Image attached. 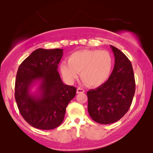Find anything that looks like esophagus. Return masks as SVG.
Segmentation results:
<instances>
[{"label": "esophagus", "instance_id": "obj_1", "mask_svg": "<svg viewBox=\"0 0 153 153\" xmlns=\"http://www.w3.org/2000/svg\"><path fill=\"white\" fill-rule=\"evenodd\" d=\"M85 91L82 88H78L76 89V93H84Z\"/></svg>", "mask_w": 153, "mask_h": 153}]
</instances>
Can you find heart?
<instances>
[{
  "mask_svg": "<svg viewBox=\"0 0 153 153\" xmlns=\"http://www.w3.org/2000/svg\"><path fill=\"white\" fill-rule=\"evenodd\" d=\"M113 59L106 51L82 49L73 52L68 63L62 62L60 71L63 78L72 82L80 73L81 81L89 87L100 86L106 82L111 72Z\"/></svg>",
  "mask_w": 153,
  "mask_h": 153,
  "instance_id": "b5f03b06",
  "label": "heart"
}]
</instances>
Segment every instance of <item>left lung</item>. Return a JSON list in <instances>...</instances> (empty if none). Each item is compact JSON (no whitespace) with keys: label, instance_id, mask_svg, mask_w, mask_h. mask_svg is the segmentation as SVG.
Listing matches in <instances>:
<instances>
[{"label":"left lung","instance_id":"left-lung-1","mask_svg":"<svg viewBox=\"0 0 153 153\" xmlns=\"http://www.w3.org/2000/svg\"><path fill=\"white\" fill-rule=\"evenodd\" d=\"M114 70L105 83L87 92L90 116L100 124L116 123L128 111L135 93L132 65L128 58L114 46Z\"/></svg>","mask_w":153,"mask_h":153}]
</instances>
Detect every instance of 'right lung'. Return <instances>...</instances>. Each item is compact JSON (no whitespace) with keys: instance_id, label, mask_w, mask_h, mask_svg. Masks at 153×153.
Returning <instances> with one entry per match:
<instances>
[{"instance_id":"1","label":"right lung","mask_w":153,"mask_h":153,"mask_svg":"<svg viewBox=\"0 0 153 153\" xmlns=\"http://www.w3.org/2000/svg\"><path fill=\"white\" fill-rule=\"evenodd\" d=\"M60 49H37L19 67L14 97L23 118L37 129H55L63 121L66 108L75 97L76 88L62 83L57 69L62 56ZM40 81L38 95L30 93Z\"/></svg>"}]
</instances>
